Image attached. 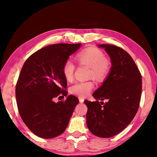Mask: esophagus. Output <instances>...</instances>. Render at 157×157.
<instances>
[{
	"label": "esophagus",
	"mask_w": 157,
	"mask_h": 157,
	"mask_svg": "<svg viewBox=\"0 0 157 157\" xmlns=\"http://www.w3.org/2000/svg\"><path fill=\"white\" fill-rule=\"evenodd\" d=\"M84 98H79V102L80 103H83L84 102Z\"/></svg>",
	"instance_id": "esophagus-1"
}]
</instances>
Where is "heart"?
<instances>
[{
	"mask_svg": "<svg viewBox=\"0 0 157 157\" xmlns=\"http://www.w3.org/2000/svg\"><path fill=\"white\" fill-rule=\"evenodd\" d=\"M76 59L80 64L88 66L90 68L89 78H93L98 81L104 79L109 73L111 63L105 57L102 51L96 48L85 49L77 55ZM75 65L71 60L66 61L63 63L62 72L64 78L68 81L73 78ZM94 87V83L91 80L75 82L70 87L71 94L79 97H86Z\"/></svg>",
	"mask_w": 157,
	"mask_h": 157,
	"instance_id": "obj_1",
	"label": "heart"
}]
</instances>
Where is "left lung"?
<instances>
[{
    "label": "left lung",
    "instance_id": "1",
    "mask_svg": "<svg viewBox=\"0 0 157 157\" xmlns=\"http://www.w3.org/2000/svg\"><path fill=\"white\" fill-rule=\"evenodd\" d=\"M98 46L109 55L111 67L102 84L93 94L96 100H84L88 108L86 124L93 134L109 138L123 131L136 114L142 79L137 66L125 50L109 44ZM104 99L107 103L102 102Z\"/></svg>",
    "mask_w": 157,
    "mask_h": 157
}]
</instances>
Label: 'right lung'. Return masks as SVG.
I'll list each match as a JSON object with an SVG mask.
<instances>
[{"instance_id": "obj_1", "label": "right lung", "mask_w": 157, "mask_h": 157, "mask_svg": "<svg viewBox=\"0 0 157 157\" xmlns=\"http://www.w3.org/2000/svg\"><path fill=\"white\" fill-rule=\"evenodd\" d=\"M80 46L81 44L46 46L29 57L23 66L16 86L17 107L23 123L37 136L52 139L68 126L78 98L69 95L63 102H55L53 99L68 95L62 68Z\"/></svg>"}]
</instances>
